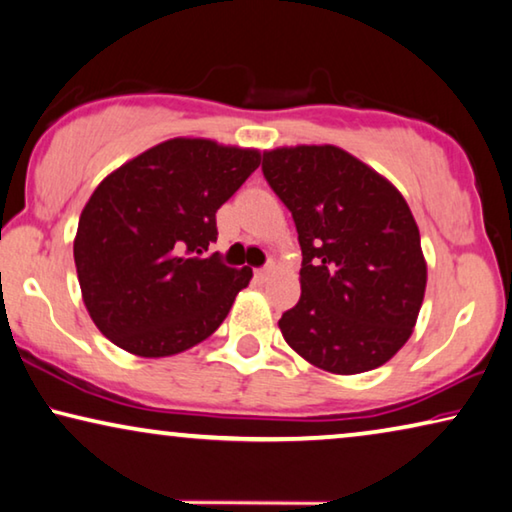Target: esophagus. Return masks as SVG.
I'll return each mask as SVG.
<instances>
[{
  "label": "esophagus",
  "instance_id": "obj_1",
  "mask_svg": "<svg viewBox=\"0 0 512 512\" xmlns=\"http://www.w3.org/2000/svg\"><path fill=\"white\" fill-rule=\"evenodd\" d=\"M273 273V264H269V266H262V269H257L255 271V278L257 280H266Z\"/></svg>",
  "mask_w": 512,
  "mask_h": 512
}]
</instances>
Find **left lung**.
<instances>
[{
	"mask_svg": "<svg viewBox=\"0 0 512 512\" xmlns=\"http://www.w3.org/2000/svg\"><path fill=\"white\" fill-rule=\"evenodd\" d=\"M262 172L292 211L303 253L301 299L282 312V338L333 375L391 361L414 331L427 282L400 190L333 144L264 151Z\"/></svg>",
	"mask_w": 512,
	"mask_h": 512,
	"instance_id": "8db88e82",
	"label": "left lung"
}]
</instances>
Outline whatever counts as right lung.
Instances as JSON below:
<instances>
[{"mask_svg": "<svg viewBox=\"0 0 512 512\" xmlns=\"http://www.w3.org/2000/svg\"><path fill=\"white\" fill-rule=\"evenodd\" d=\"M257 149L174 137L108 174L73 241L82 301L105 338L142 358L195 347L223 324L253 269L209 255L216 211L259 167Z\"/></svg>", "mask_w": 512, "mask_h": 512, "instance_id": "1", "label": "right lung"}]
</instances>
